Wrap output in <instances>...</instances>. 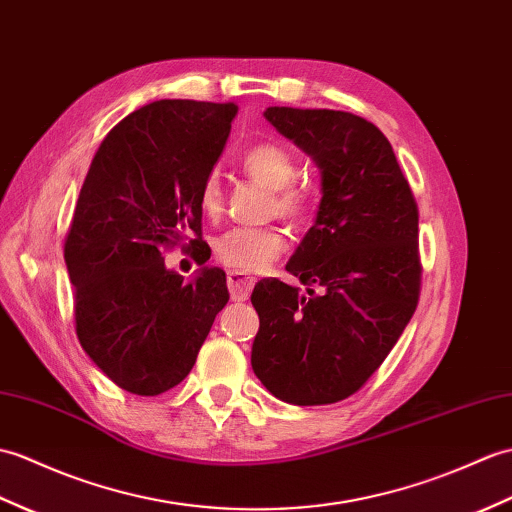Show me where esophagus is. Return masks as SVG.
Masks as SVG:
<instances>
[{"instance_id":"1","label":"esophagus","mask_w":512,"mask_h":512,"mask_svg":"<svg viewBox=\"0 0 512 512\" xmlns=\"http://www.w3.org/2000/svg\"><path fill=\"white\" fill-rule=\"evenodd\" d=\"M227 285H229V292H231V299L233 301H246L248 296H251V290L255 285L253 277H246L242 272H229L227 275Z\"/></svg>"}]
</instances>
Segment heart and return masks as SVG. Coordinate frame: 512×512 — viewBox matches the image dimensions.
Instances as JSON below:
<instances>
[{"mask_svg": "<svg viewBox=\"0 0 512 512\" xmlns=\"http://www.w3.org/2000/svg\"><path fill=\"white\" fill-rule=\"evenodd\" d=\"M242 170L272 189L270 211L277 213L294 229H307L314 222L320 196L316 187L294 181L296 159L281 144H257L242 154ZM198 205L207 218H218L222 211V187L218 174H209L200 185ZM288 248V235L279 227H233L213 242V253L224 268L242 275L264 272Z\"/></svg>", "mask_w": 512, "mask_h": 512, "instance_id": "b5f03b06", "label": "heart"}]
</instances>
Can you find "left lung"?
I'll list each match as a JSON object with an SVG mask.
<instances>
[{
    "label": "left lung",
    "instance_id": "left-lung-1",
    "mask_svg": "<svg viewBox=\"0 0 512 512\" xmlns=\"http://www.w3.org/2000/svg\"><path fill=\"white\" fill-rule=\"evenodd\" d=\"M266 120L323 172L316 224L279 279L259 281L253 371L294 406L355 395L388 358L421 296L419 207L390 141L360 115L270 106Z\"/></svg>",
    "mask_w": 512,
    "mask_h": 512
}]
</instances>
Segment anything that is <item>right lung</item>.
<instances>
[{"mask_svg":"<svg viewBox=\"0 0 512 512\" xmlns=\"http://www.w3.org/2000/svg\"><path fill=\"white\" fill-rule=\"evenodd\" d=\"M235 104L159 100L130 113L91 161L65 235L76 336L113 384L141 397L178 386L229 301L220 268L185 281L181 246L205 266L198 192L231 133Z\"/></svg>","mask_w":512,"mask_h":512,"instance_id":"obj_1","label":"right lung"}]
</instances>
